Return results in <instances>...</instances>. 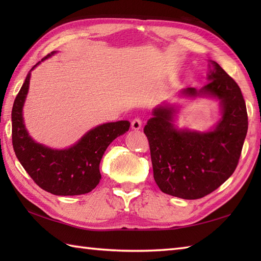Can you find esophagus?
Instances as JSON below:
<instances>
[{
	"label": "esophagus",
	"mask_w": 261,
	"mask_h": 261,
	"mask_svg": "<svg viewBox=\"0 0 261 261\" xmlns=\"http://www.w3.org/2000/svg\"><path fill=\"white\" fill-rule=\"evenodd\" d=\"M141 125H142V121H141L140 118H136V119L132 120V122H131V127L134 130H139Z\"/></svg>",
	"instance_id": "1"
}]
</instances>
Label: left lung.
I'll list each match as a JSON object with an SVG mask.
<instances>
[{
	"mask_svg": "<svg viewBox=\"0 0 261 261\" xmlns=\"http://www.w3.org/2000/svg\"><path fill=\"white\" fill-rule=\"evenodd\" d=\"M210 82L199 91L188 87L187 96L218 97L222 119L213 131L178 130L173 107H158L143 129L150 147L153 178L165 194L184 199L206 196L233 174L248 131L246 102L234 80L212 62Z\"/></svg>",
	"mask_w": 261,
	"mask_h": 261,
	"instance_id": "obj_1",
	"label": "left lung"
}]
</instances>
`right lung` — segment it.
<instances>
[{
    "label": "right lung",
    "mask_w": 261,
    "mask_h": 261,
    "mask_svg": "<svg viewBox=\"0 0 261 261\" xmlns=\"http://www.w3.org/2000/svg\"><path fill=\"white\" fill-rule=\"evenodd\" d=\"M50 55H47L41 62ZM30 71L14 99L11 114L15 156L33 181L43 191L60 196L90 193L101 179L99 163L104 151L115 138L129 130L130 122L118 121L98 125L88 131L73 147L64 150H55L37 143L28 135L22 118V108L29 90Z\"/></svg>",
    "instance_id": "add662e5"
}]
</instances>
